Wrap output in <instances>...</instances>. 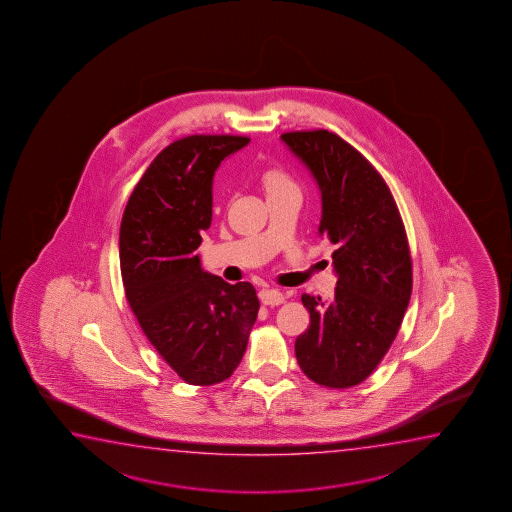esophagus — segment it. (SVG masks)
<instances>
[{
    "label": "esophagus",
    "mask_w": 512,
    "mask_h": 512,
    "mask_svg": "<svg viewBox=\"0 0 512 512\" xmlns=\"http://www.w3.org/2000/svg\"><path fill=\"white\" fill-rule=\"evenodd\" d=\"M259 299L264 306H280L285 301V297L278 290H260Z\"/></svg>",
    "instance_id": "1"
}]
</instances>
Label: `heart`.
I'll list each match as a JSON object with an SVG mask.
<instances>
[{
    "mask_svg": "<svg viewBox=\"0 0 512 512\" xmlns=\"http://www.w3.org/2000/svg\"><path fill=\"white\" fill-rule=\"evenodd\" d=\"M259 183L267 199L273 196H280V194H285V192H290V190H297L294 178L288 175L285 169L276 168V166L264 169L260 173Z\"/></svg>",
    "mask_w": 512,
    "mask_h": 512,
    "instance_id": "obj_1",
    "label": "heart"
}]
</instances>
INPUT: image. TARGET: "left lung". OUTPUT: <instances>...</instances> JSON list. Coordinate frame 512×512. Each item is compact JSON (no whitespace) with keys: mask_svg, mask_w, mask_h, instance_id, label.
<instances>
[{"mask_svg":"<svg viewBox=\"0 0 512 512\" xmlns=\"http://www.w3.org/2000/svg\"><path fill=\"white\" fill-rule=\"evenodd\" d=\"M281 140L318 183V234L336 245V292L330 301L302 295L311 323L295 341V357L318 385L350 388L383 360L411 299L406 229L383 176L343 138L316 129Z\"/></svg>","mask_w":512,"mask_h":512,"instance_id":"obj_1","label":"left lung"}]
</instances>
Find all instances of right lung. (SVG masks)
<instances>
[{
    "instance_id": "right-lung-1",
    "label": "right lung",
    "mask_w": 512,
    "mask_h": 512,
    "mask_svg": "<svg viewBox=\"0 0 512 512\" xmlns=\"http://www.w3.org/2000/svg\"><path fill=\"white\" fill-rule=\"evenodd\" d=\"M250 138L194 134L164 148L129 197L120 224V273L141 330L189 383H222L245 355L259 299L201 267L211 225L213 175Z\"/></svg>"
}]
</instances>
